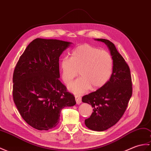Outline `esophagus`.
Returning a JSON list of instances; mask_svg holds the SVG:
<instances>
[{
	"label": "esophagus",
	"mask_w": 151,
	"mask_h": 151,
	"mask_svg": "<svg viewBox=\"0 0 151 151\" xmlns=\"http://www.w3.org/2000/svg\"><path fill=\"white\" fill-rule=\"evenodd\" d=\"M75 100H76V102L77 104H80V103L82 102L81 97H80V96H78V95L75 96Z\"/></svg>",
	"instance_id": "esophagus-1"
}]
</instances>
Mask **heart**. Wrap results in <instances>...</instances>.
I'll list each match as a JSON object with an SVG mask.
<instances>
[{
  "label": "heart",
  "instance_id": "obj_1",
  "mask_svg": "<svg viewBox=\"0 0 151 151\" xmlns=\"http://www.w3.org/2000/svg\"><path fill=\"white\" fill-rule=\"evenodd\" d=\"M113 66V58L107 51L87 44L75 47L71 57L62 58L59 64L62 79L66 85L72 82L79 71L81 77L69 86L76 94L86 93L91 87L96 89L103 87L111 78Z\"/></svg>",
  "mask_w": 151,
  "mask_h": 151
}]
</instances>
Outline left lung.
<instances>
[{
  "label": "left lung",
  "mask_w": 151,
  "mask_h": 151,
  "mask_svg": "<svg viewBox=\"0 0 151 151\" xmlns=\"http://www.w3.org/2000/svg\"><path fill=\"white\" fill-rule=\"evenodd\" d=\"M109 49L113 68L109 80L96 90L82 97L84 103L91 105L93 113L85 120L87 128L96 131H106L120 120L127 107L132 93L130 69L114 44L107 39L98 38Z\"/></svg>",
  "instance_id": "left-lung-1"
}]
</instances>
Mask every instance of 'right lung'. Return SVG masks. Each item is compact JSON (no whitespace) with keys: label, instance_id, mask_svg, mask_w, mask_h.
I'll list each match as a JSON object with an SVG mask.
<instances>
[{"label":"right lung","instance_id":"obj_1","mask_svg":"<svg viewBox=\"0 0 151 151\" xmlns=\"http://www.w3.org/2000/svg\"><path fill=\"white\" fill-rule=\"evenodd\" d=\"M68 42L36 38L20 56L13 76V99L21 116L40 131L55 127L75 96L59 80V57Z\"/></svg>","mask_w":151,"mask_h":151}]
</instances>
